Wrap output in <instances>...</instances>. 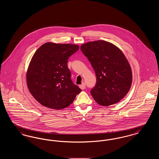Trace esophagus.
Wrapping results in <instances>:
<instances>
[{
  "label": "esophagus",
  "instance_id": "1",
  "mask_svg": "<svg viewBox=\"0 0 159 159\" xmlns=\"http://www.w3.org/2000/svg\"><path fill=\"white\" fill-rule=\"evenodd\" d=\"M79 88H80L82 90H83V89H85V88H86V85H85V84H84V83H83L82 84L79 85Z\"/></svg>",
  "mask_w": 159,
  "mask_h": 159
}]
</instances>
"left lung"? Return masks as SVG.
Instances as JSON below:
<instances>
[{
	"label": "left lung",
	"mask_w": 159,
	"mask_h": 159,
	"mask_svg": "<svg viewBox=\"0 0 159 159\" xmlns=\"http://www.w3.org/2000/svg\"><path fill=\"white\" fill-rule=\"evenodd\" d=\"M93 68L97 83L92 97L99 105L108 106L119 102L128 93L132 73L128 61L121 50L104 40L89 42L80 46Z\"/></svg>",
	"instance_id": "1"
}]
</instances>
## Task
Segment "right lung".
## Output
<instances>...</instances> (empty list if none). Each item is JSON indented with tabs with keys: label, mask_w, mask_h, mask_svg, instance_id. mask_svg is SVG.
<instances>
[{
	"label": "right lung",
	"mask_w": 159,
	"mask_h": 159,
	"mask_svg": "<svg viewBox=\"0 0 159 159\" xmlns=\"http://www.w3.org/2000/svg\"><path fill=\"white\" fill-rule=\"evenodd\" d=\"M79 49L74 44L47 42L33 55L26 74L31 94L42 106L61 110L67 107L82 90L73 83L68 58Z\"/></svg>",
	"instance_id": "obj_1"
}]
</instances>
